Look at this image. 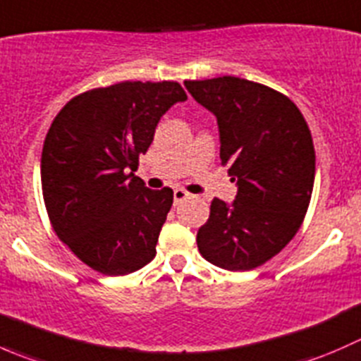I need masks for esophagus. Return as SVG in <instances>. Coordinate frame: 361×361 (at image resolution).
Returning <instances> with one entry per match:
<instances>
[{"label":"esophagus","mask_w":361,"mask_h":361,"mask_svg":"<svg viewBox=\"0 0 361 361\" xmlns=\"http://www.w3.org/2000/svg\"><path fill=\"white\" fill-rule=\"evenodd\" d=\"M190 197V194H188L185 188H174V204H180L183 202L185 199Z\"/></svg>","instance_id":"34e87169"}]
</instances>
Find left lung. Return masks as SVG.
Listing matches in <instances>:
<instances>
[{"label": "left lung", "mask_w": 361, "mask_h": 361, "mask_svg": "<svg viewBox=\"0 0 361 361\" xmlns=\"http://www.w3.org/2000/svg\"><path fill=\"white\" fill-rule=\"evenodd\" d=\"M185 87L216 116L221 166L238 181L231 206L213 199L197 248L227 271L260 267L292 241L311 202L316 155L307 122L290 97L250 80H187Z\"/></svg>", "instance_id": "obj_1"}]
</instances>
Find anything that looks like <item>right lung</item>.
Wrapping results in <instances>:
<instances>
[{
    "instance_id": "1",
    "label": "right lung",
    "mask_w": 361,
    "mask_h": 361,
    "mask_svg": "<svg viewBox=\"0 0 361 361\" xmlns=\"http://www.w3.org/2000/svg\"><path fill=\"white\" fill-rule=\"evenodd\" d=\"M187 99L178 82H120L78 94L42 152V190L57 238L83 264L123 276L154 260L173 190L134 176L160 116Z\"/></svg>"
}]
</instances>
